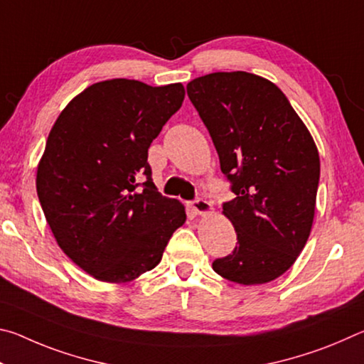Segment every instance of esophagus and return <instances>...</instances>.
Instances as JSON below:
<instances>
[{
    "label": "esophagus",
    "mask_w": 364,
    "mask_h": 364,
    "mask_svg": "<svg viewBox=\"0 0 364 364\" xmlns=\"http://www.w3.org/2000/svg\"><path fill=\"white\" fill-rule=\"evenodd\" d=\"M191 208H193V212L196 215H205V213L212 212L210 202H207L204 199H194L193 202H191Z\"/></svg>",
    "instance_id": "34e87169"
}]
</instances>
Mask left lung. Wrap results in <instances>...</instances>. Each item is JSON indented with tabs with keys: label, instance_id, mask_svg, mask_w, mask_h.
I'll return each instance as SVG.
<instances>
[{
	"label": "left lung",
	"instance_id": "1",
	"mask_svg": "<svg viewBox=\"0 0 364 364\" xmlns=\"http://www.w3.org/2000/svg\"><path fill=\"white\" fill-rule=\"evenodd\" d=\"M186 90L236 194L223 213L237 232V245L212 268L244 286L279 278L311 231L319 183L315 141L286 95L267 78L215 72L194 78Z\"/></svg>",
	"mask_w": 364,
	"mask_h": 364
}]
</instances>
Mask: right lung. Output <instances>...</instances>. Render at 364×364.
Wrapping results in <instances>:
<instances>
[{"label":"right lung","instance_id":"add662e5","mask_svg":"<svg viewBox=\"0 0 364 364\" xmlns=\"http://www.w3.org/2000/svg\"><path fill=\"white\" fill-rule=\"evenodd\" d=\"M183 100L181 83L106 80L73 97L49 132L36 170L40 204L59 247L96 279L120 284L156 268L186 221L147 164Z\"/></svg>","mask_w":364,"mask_h":364}]
</instances>
